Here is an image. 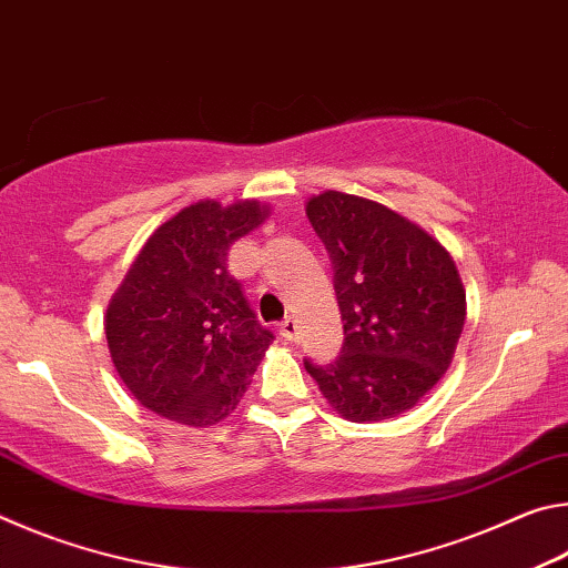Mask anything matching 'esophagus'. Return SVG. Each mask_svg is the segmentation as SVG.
I'll return each instance as SVG.
<instances>
[{
    "mask_svg": "<svg viewBox=\"0 0 568 568\" xmlns=\"http://www.w3.org/2000/svg\"><path fill=\"white\" fill-rule=\"evenodd\" d=\"M281 335L285 341H297V335H301V331H297V321L295 318H285L283 323H281Z\"/></svg>",
    "mask_w": 568,
    "mask_h": 568,
    "instance_id": "esophagus-1",
    "label": "esophagus"
}]
</instances>
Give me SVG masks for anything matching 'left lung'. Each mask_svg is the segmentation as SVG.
<instances>
[{
	"label": "left lung",
	"mask_w": 568,
	"mask_h": 568,
	"mask_svg": "<svg viewBox=\"0 0 568 568\" xmlns=\"http://www.w3.org/2000/svg\"><path fill=\"white\" fill-rule=\"evenodd\" d=\"M305 215L331 255L345 333L338 361L305 371L343 418H396L454 361L466 321L454 257L396 210L348 192L313 195Z\"/></svg>",
	"instance_id": "left-lung-1"
}]
</instances>
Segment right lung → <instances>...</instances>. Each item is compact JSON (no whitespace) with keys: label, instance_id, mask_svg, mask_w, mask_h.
<instances>
[{"label":"right lung","instance_id":"1","mask_svg":"<svg viewBox=\"0 0 568 568\" xmlns=\"http://www.w3.org/2000/svg\"><path fill=\"white\" fill-rule=\"evenodd\" d=\"M271 215L257 200H200L162 223L104 315L114 371L142 406L215 426L245 396L273 333L227 273V250Z\"/></svg>","mask_w":568,"mask_h":568}]
</instances>
